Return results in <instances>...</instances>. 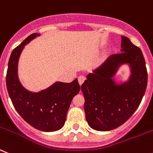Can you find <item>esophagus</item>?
I'll return each instance as SVG.
<instances>
[{"mask_svg": "<svg viewBox=\"0 0 153 153\" xmlns=\"http://www.w3.org/2000/svg\"><path fill=\"white\" fill-rule=\"evenodd\" d=\"M79 85H82L83 84V82H84V81L85 80V78L84 76H82V75H81V76H79Z\"/></svg>", "mask_w": 153, "mask_h": 153, "instance_id": "obj_1", "label": "esophagus"}]
</instances>
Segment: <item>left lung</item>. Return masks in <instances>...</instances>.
Returning a JSON list of instances; mask_svg holds the SVG:
<instances>
[{
  "instance_id": "obj_1",
  "label": "left lung",
  "mask_w": 153,
  "mask_h": 153,
  "mask_svg": "<svg viewBox=\"0 0 153 153\" xmlns=\"http://www.w3.org/2000/svg\"><path fill=\"white\" fill-rule=\"evenodd\" d=\"M121 49L103 65L87 75L81 89L85 98V119L92 129L106 131L118 128L139 106L147 86L148 74L142 51L128 37L121 36ZM128 65L127 81L114 77L120 66Z\"/></svg>"
}]
</instances>
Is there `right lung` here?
Returning <instances> with one entry per match:
<instances>
[{
    "label": "right lung",
    "mask_w": 153,
    "mask_h": 153,
    "mask_svg": "<svg viewBox=\"0 0 153 153\" xmlns=\"http://www.w3.org/2000/svg\"><path fill=\"white\" fill-rule=\"evenodd\" d=\"M39 36V33H33L11 52L6 85L15 110L28 124L42 131H56L65 125L71 102L79 93L80 85L75 79L71 83L56 82L48 88L35 92L22 85L18 74L19 57L25 45Z\"/></svg>",
    "instance_id": "1"
}]
</instances>
